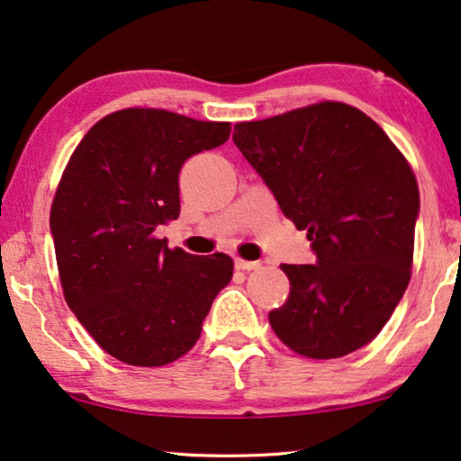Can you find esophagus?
I'll return each mask as SVG.
<instances>
[{"label": "esophagus", "instance_id": "34e87169", "mask_svg": "<svg viewBox=\"0 0 461 461\" xmlns=\"http://www.w3.org/2000/svg\"><path fill=\"white\" fill-rule=\"evenodd\" d=\"M235 268L237 270H258L259 268V262H247V259H241V258H237L235 259Z\"/></svg>", "mask_w": 461, "mask_h": 461}]
</instances>
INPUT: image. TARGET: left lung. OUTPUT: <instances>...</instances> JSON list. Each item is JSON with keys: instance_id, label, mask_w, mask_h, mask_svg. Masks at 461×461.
<instances>
[{"instance_id": "8db88e82", "label": "left lung", "mask_w": 461, "mask_h": 461, "mask_svg": "<svg viewBox=\"0 0 461 461\" xmlns=\"http://www.w3.org/2000/svg\"><path fill=\"white\" fill-rule=\"evenodd\" d=\"M232 141L283 214L308 230L313 264H283L291 283L270 312L299 356L343 357L375 339L411 276L416 176L386 132L347 104L322 102L239 122Z\"/></svg>"}]
</instances>
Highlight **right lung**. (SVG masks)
I'll use <instances>...</instances> for the list:
<instances>
[{
  "label": "right lung",
  "mask_w": 461,
  "mask_h": 461,
  "mask_svg": "<svg viewBox=\"0 0 461 461\" xmlns=\"http://www.w3.org/2000/svg\"><path fill=\"white\" fill-rule=\"evenodd\" d=\"M229 135V122L129 108L93 124L66 166L50 216L64 297L120 362L151 368L185 356L230 283L229 256L156 237L181 214L183 164Z\"/></svg>",
  "instance_id": "1"
}]
</instances>
